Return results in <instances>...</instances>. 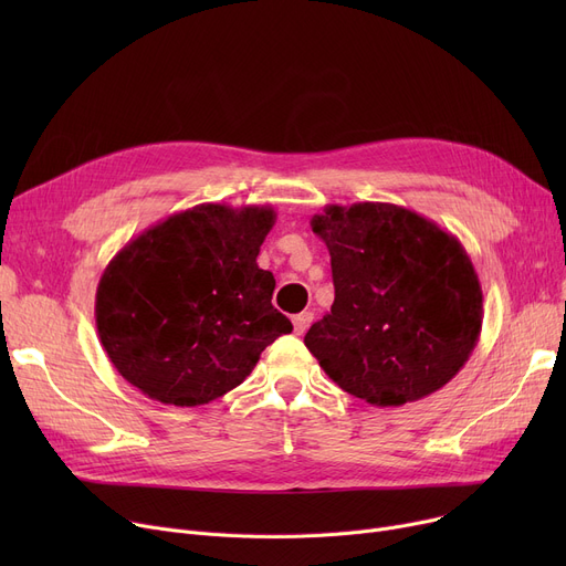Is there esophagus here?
Here are the masks:
<instances>
[{"instance_id": "34e87169", "label": "esophagus", "mask_w": 566, "mask_h": 566, "mask_svg": "<svg viewBox=\"0 0 566 566\" xmlns=\"http://www.w3.org/2000/svg\"><path fill=\"white\" fill-rule=\"evenodd\" d=\"M312 321H314V314H312V312L295 314V316H293V333H295V335H305L307 328L312 325Z\"/></svg>"}]
</instances>
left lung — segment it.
I'll return each instance as SVG.
<instances>
[{
	"label": "left lung",
	"mask_w": 566,
	"mask_h": 566,
	"mask_svg": "<svg viewBox=\"0 0 566 566\" xmlns=\"http://www.w3.org/2000/svg\"><path fill=\"white\" fill-rule=\"evenodd\" d=\"M331 252L335 303L305 346L339 388L371 406L448 385L480 342L484 295L450 231L382 201L331 203L312 218Z\"/></svg>",
	"instance_id": "left-lung-1"
}]
</instances>
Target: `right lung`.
<instances>
[{
  "label": "right lung",
  "mask_w": 566,
  "mask_h": 566,
  "mask_svg": "<svg viewBox=\"0 0 566 566\" xmlns=\"http://www.w3.org/2000/svg\"><path fill=\"white\" fill-rule=\"evenodd\" d=\"M273 206L197 203L148 227L114 254L96 291V328L114 369L148 399L203 406L293 331L256 256Z\"/></svg>",
  "instance_id": "1"
}]
</instances>
